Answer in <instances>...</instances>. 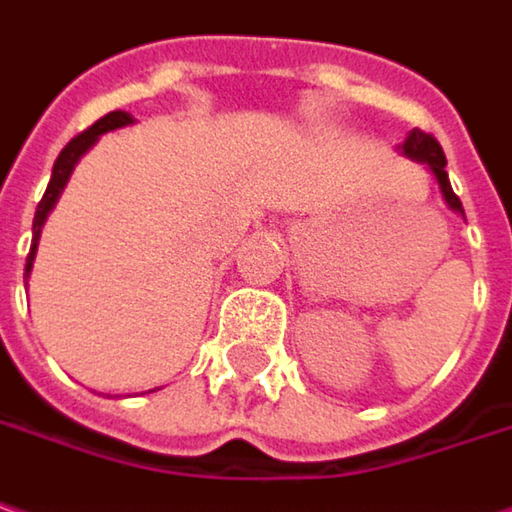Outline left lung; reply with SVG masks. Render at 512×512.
Instances as JSON below:
<instances>
[{"label": "left lung", "mask_w": 512, "mask_h": 512, "mask_svg": "<svg viewBox=\"0 0 512 512\" xmlns=\"http://www.w3.org/2000/svg\"><path fill=\"white\" fill-rule=\"evenodd\" d=\"M403 156L408 159H414V162H420V165H426L432 170V176L437 179V185H440V196L446 199V205L455 211V214H461L464 217V205H461V199L455 196L452 191V185H449V173H446V156H443V150H440V144H437L435 138L429 136V133H423V130H411L406 136V141L397 147Z\"/></svg>", "instance_id": "1"}]
</instances>
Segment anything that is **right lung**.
I'll use <instances>...</instances> for the list:
<instances>
[{"label": "right lung", "instance_id": "1", "mask_svg": "<svg viewBox=\"0 0 512 512\" xmlns=\"http://www.w3.org/2000/svg\"><path fill=\"white\" fill-rule=\"evenodd\" d=\"M127 124H133V115L115 109V112H109L104 118H98L86 133H80L77 138H72V141L60 150V156H57V162H54V170H51V179H48L46 194H43L40 205H37V214H34V226H31V234H34V237H31V252L25 257V278H31V269H34V257H37V246H40L43 226H46L51 208L57 205V199L63 194V188H66V182H69L72 170H75V165L80 162V156L89 153L92 144L104 136V133H109V130H121V127H127Z\"/></svg>", "mask_w": 512, "mask_h": 512}]
</instances>
